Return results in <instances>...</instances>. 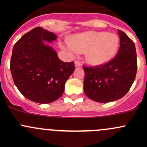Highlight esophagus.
<instances>
[{"label": "esophagus", "mask_w": 147, "mask_h": 147, "mask_svg": "<svg viewBox=\"0 0 147 147\" xmlns=\"http://www.w3.org/2000/svg\"><path fill=\"white\" fill-rule=\"evenodd\" d=\"M75 67H81L82 66V63H81L80 62L78 61V60H76V61L75 62Z\"/></svg>", "instance_id": "34e87169"}]
</instances>
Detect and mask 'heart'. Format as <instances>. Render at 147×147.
I'll list each match as a JSON object with an SVG mask.
<instances>
[{
  "instance_id": "b5f03b06",
  "label": "heart",
  "mask_w": 147,
  "mask_h": 147,
  "mask_svg": "<svg viewBox=\"0 0 147 147\" xmlns=\"http://www.w3.org/2000/svg\"><path fill=\"white\" fill-rule=\"evenodd\" d=\"M119 39L115 33L106 32H89L76 34L70 40L61 44L63 48L72 53L86 52L89 63L99 65L112 60L117 53Z\"/></svg>"
}]
</instances>
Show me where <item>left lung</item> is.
Here are the masks:
<instances>
[{
  "label": "left lung",
  "mask_w": 147,
  "mask_h": 147,
  "mask_svg": "<svg viewBox=\"0 0 147 147\" xmlns=\"http://www.w3.org/2000/svg\"><path fill=\"white\" fill-rule=\"evenodd\" d=\"M120 46L117 55L105 64L83 66L84 92L94 101L106 103L124 97L132 85L137 70L134 42L118 30Z\"/></svg>",
  "instance_id": "8db88e82"
}]
</instances>
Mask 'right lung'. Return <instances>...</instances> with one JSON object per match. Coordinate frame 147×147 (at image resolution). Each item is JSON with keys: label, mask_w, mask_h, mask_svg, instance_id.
I'll return each mask as SVG.
<instances>
[{"label": "right lung", "mask_w": 147, "mask_h": 147, "mask_svg": "<svg viewBox=\"0 0 147 147\" xmlns=\"http://www.w3.org/2000/svg\"><path fill=\"white\" fill-rule=\"evenodd\" d=\"M56 39L53 32L37 27L13 46L10 65L13 81L20 93L32 102L47 104L60 98L75 69L74 62L60 60L55 50L43 42Z\"/></svg>", "instance_id": "add662e5"}]
</instances>
